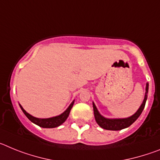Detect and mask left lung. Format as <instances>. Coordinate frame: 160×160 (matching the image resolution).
Here are the masks:
<instances>
[{
  "label": "left lung",
  "mask_w": 160,
  "mask_h": 160,
  "mask_svg": "<svg viewBox=\"0 0 160 160\" xmlns=\"http://www.w3.org/2000/svg\"><path fill=\"white\" fill-rule=\"evenodd\" d=\"M148 83L146 84V92H145V96H144V99L142 101V104L138 109V111L135 113V114L131 115V116L128 117V118H107L103 117L99 111H98L97 107H96L95 104L93 102V108H94V118H95L96 122L98 125L101 127L102 128L106 130H109V131H120V130L125 129V128H128L134 122L136 121L137 118L139 117L141 114H142V111H143L145 104H146V101L148 99Z\"/></svg>",
  "instance_id": "8db88e82"
}]
</instances>
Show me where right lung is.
<instances>
[{
  "label": "right lung",
  "mask_w": 160,
  "mask_h": 160,
  "mask_svg": "<svg viewBox=\"0 0 160 160\" xmlns=\"http://www.w3.org/2000/svg\"><path fill=\"white\" fill-rule=\"evenodd\" d=\"M73 103H74V100L70 103V105L68 107V108L66 109V111L62 113V114H59L58 116L51 117V118H36V117H33L32 115L29 114V113L26 112V111L24 110L23 107H22L21 104H19L20 107L22 109V111H23L24 114H25V116L27 117L31 122H33L36 125L39 126L41 128H57V127H59L60 125L63 123V122L67 119L69 114H70V110L73 107Z\"/></svg>",
  "instance_id": "1"
}]
</instances>
